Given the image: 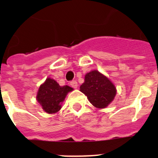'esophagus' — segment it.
<instances>
[{
    "label": "esophagus",
    "instance_id": "obj_1",
    "mask_svg": "<svg viewBox=\"0 0 158 158\" xmlns=\"http://www.w3.org/2000/svg\"><path fill=\"white\" fill-rule=\"evenodd\" d=\"M70 85H71V87H73V89H77L78 86L77 82L76 81H73L70 82Z\"/></svg>",
    "mask_w": 158,
    "mask_h": 158
}]
</instances>
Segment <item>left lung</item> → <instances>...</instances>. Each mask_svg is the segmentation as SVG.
Returning <instances> with one entry per match:
<instances>
[{
	"mask_svg": "<svg viewBox=\"0 0 158 158\" xmlns=\"http://www.w3.org/2000/svg\"><path fill=\"white\" fill-rule=\"evenodd\" d=\"M80 91L87 96L94 107L99 109L107 107L116 95L115 85L98 70H92L86 73Z\"/></svg>",
	"mask_w": 158,
	"mask_h": 158,
	"instance_id": "1",
	"label": "left lung"
}]
</instances>
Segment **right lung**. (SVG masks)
<instances>
[{"mask_svg":"<svg viewBox=\"0 0 158 158\" xmlns=\"http://www.w3.org/2000/svg\"><path fill=\"white\" fill-rule=\"evenodd\" d=\"M73 90V88L68 85L60 86L56 81L47 77L39 88L36 100L43 111L48 114H54L60 111L66 95Z\"/></svg>","mask_w":158,"mask_h":158,"instance_id":"1","label":"right lung"}]
</instances>
